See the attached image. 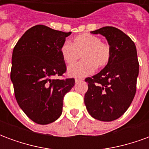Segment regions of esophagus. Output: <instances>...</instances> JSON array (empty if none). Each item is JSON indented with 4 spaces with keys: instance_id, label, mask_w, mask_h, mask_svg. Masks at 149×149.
I'll list each match as a JSON object with an SVG mask.
<instances>
[{
    "instance_id": "esophagus-1",
    "label": "esophagus",
    "mask_w": 149,
    "mask_h": 149,
    "mask_svg": "<svg viewBox=\"0 0 149 149\" xmlns=\"http://www.w3.org/2000/svg\"><path fill=\"white\" fill-rule=\"evenodd\" d=\"M84 80V79H82V78H77L76 80H75V82L76 83H79V82H81V81H82Z\"/></svg>"
}]
</instances>
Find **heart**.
Listing matches in <instances>:
<instances>
[{
  "mask_svg": "<svg viewBox=\"0 0 149 149\" xmlns=\"http://www.w3.org/2000/svg\"><path fill=\"white\" fill-rule=\"evenodd\" d=\"M62 59L67 65H72L80 55L83 60L80 63L71 65L68 74L73 77H83L93 72L97 68L105 67L111 58L109 45L101 42L97 36L91 33H82L75 37L72 43L65 42L60 49Z\"/></svg>",
  "mask_w": 149,
  "mask_h": 149,
  "instance_id": "1",
  "label": "heart"
}]
</instances>
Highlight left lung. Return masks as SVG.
I'll list each match as a JSON object with an SVG mask.
<instances>
[{"label":"left lung","instance_id":"obj_1","mask_svg":"<svg viewBox=\"0 0 149 149\" xmlns=\"http://www.w3.org/2000/svg\"><path fill=\"white\" fill-rule=\"evenodd\" d=\"M105 37L111 49L109 64L92 77H88L84 104L93 118L112 121L130 106L136 94L139 74L137 52L134 42L121 30L106 26L91 32Z\"/></svg>","mask_w":149,"mask_h":149}]
</instances>
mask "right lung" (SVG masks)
I'll use <instances>...</instances> for the list:
<instances>
[{
	"mask_svg": "<svg viewBox=\"0 0 149 149\" xmlns=\"http://www.w3.org/2000/svg\"><path fill=\"white\" fill-rule=\"evenodd\" d=\"M71 33L35 25L23 34L13 51L10 78L16 100L28 117L39 125L61 116L64 97L74 86L73 78L52 79L66 72L60 49Z\"/></svg>",
	"mask_w": 149,
	"mask_h": 149,
	"instance_id": "right-lung-1",
	"label": "right lung"
}]
</instances>
